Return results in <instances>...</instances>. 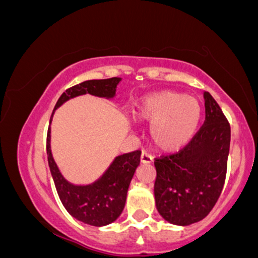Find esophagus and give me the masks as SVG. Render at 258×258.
<instances>
[{"mask_svg":"<svg viewBox=\"0 0 258 258\" xmlns=\"http://www.w3.org/2000/svg\"><path fill=\"white\" fill-rule=\"evenodd\" d=\"M152 161H153L152 155H149V154L146 153V152L142 153V155H141V162H142V164H150Z\"/></svg>","mask_w":258,"mask_h":258,"instance_id":"obj_1","label":"esophagus"}]
</instances>
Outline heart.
<instances>
[{"label": "heart", "mask_w": 258, "mask_h": 258, "mask_svg": "<svg viewBox=\"0 0 258 258\" xmlns=\"http://www.w3.org/2000/svg\"><path fill=\"white\" fill-rule=\"evenodd\" d=\"M201 104L195 97L176 91H160L144 97L133 110L135 119L152 123L149 142L155 150L173 153L182 149L197 133Z\"/></svg>", "instance_id": "heart-1"}]
</instances>
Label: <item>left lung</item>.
Masks as SVG:
<instances>
[{
  "instance_id": "8db88e82",
  "label": "left lung",
  "mask_w": 258,
  "mask_h": 258,
  "mask_svg": "<svg viewBox=\"0 0 258 258\" xmlns=\"http://www.w3.org/2000/svg\"><path fill=\"white\" fill-rule=\"evenodd\" d=\"M205 121L178 153L155 159V204L164 220L189 226L210 214L223 189L230 147V125L205 92Z\"/></svg>"
}]
</instances>
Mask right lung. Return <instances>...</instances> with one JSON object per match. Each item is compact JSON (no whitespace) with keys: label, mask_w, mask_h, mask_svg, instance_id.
I'll return each mask as SVG.
<instances>
[{"label":"right lung","mask_w":258,"mask_h":258,"mask_svg":"<svg viewBox=\"0 0 258 258\" xmlns=\"http://www.w3.org/2000/svg\"><path fill=\"white\" fill-rule=\"evenodd\" d=\"M120 81V78L88 80L73 86L61 94L54 106V110L67 100L86 93L102 98H114ZM52 116L49 123L52 122ZM141 150H136L116 156L108 170L96 182L87 185H75L64 178L53 159L51 152V127H48L47 158L59 199L74 218L90 226L103 227L110 224L123 211L127 190L136 168L141 162Z\"/></svg>","instance_id":"obj_1"}]
</instances>
